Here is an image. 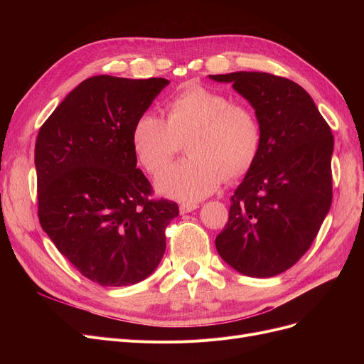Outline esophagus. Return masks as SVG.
<instances>
[{
	"label": "esophagus",
	"mask_w": 364,
	"mask_h": 364,
	"mask_svg": "<svg viewBox=\"0 0 364 364\" xmlns=\"http://www.w3.org/2000/svg\"><path fill=\"white\" fill-rule=\"evenodd\" d=\"M198 208H199L198 203H181L180 205V213L187 214V213L195 211V209H198Z\"/></svg>",
	"instance_id": "1"
}]
</instances>
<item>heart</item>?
I'll return each instance as SVG.
<instances>
[{"instance_id": "1", "label": "heart", "mask_w": 364, "mask_h": 364, "mask_svg": "<svg viewBox=\"0 0 364 364\" xmlns=\"http://www.w3.org/2000/svg\"><path fill=\"white\" fill-rule=\"evenodd\" d=\"M187 140L190 155L158 178V190L169 198L198 200L220 187L225 176L237 178L254 165L261 147V125L250 106L202 85L188 87L166 103V119L143 113L132 129L134 151L156 176Z\"/></svg>"}]
</instances>
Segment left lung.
<instances>
[{"instance_id":"1","label":"left lung","mask_w":364,"mask_h":364,"mask_svg":"<svg viewBox=\"0 0 364 364\" xmlns=\"http://www.w3.org/2000/svg\"><path fill=\"white\" fill-rule=\"evenodd\" d=\"M255 109L259 153L232 196L215 239L220 257L250 277L286 272L310 250L332 205L331 127L296 82L265 72L209 75Z\"/></svg>"}]
</instances>
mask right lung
<instances>
[{
    "label": "right lung",
    "instance_id": "1",
    "mask_svg": "<svg viewBox=\"0 0 364 364\" xmlns=\"http://www.w3.org/2000/svg\"><path fill=\"white\" fill-rule=\"evenodd\" d=\"M165 78L97 75L82 81L38 132V218L57 250L102 286L144 280L161 262L178 205L150 199L132 129Z\"/></svg>",
    "mask_w": 364,
    "mask_h": 364
}]
</instances>
